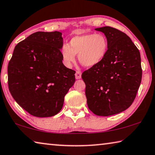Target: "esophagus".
<instances>
[{"label": "esophagus", "instance_id": "esophagus-1", "mask_svg": "<svg viewBox=\"0 0 155 155\" xmlns=\"http://www.w3.org/2000/svg\"><path fill=\"white\" fill-rule=\"evenodd\" d=\"M75 77L77 79H80L81 78V72L80 71H77L75 73Z\"/></svg>", "mask_w": 155, "mask_h": 155}]
</instances>
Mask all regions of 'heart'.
Returning <instances> with one entry per match:
<instances>
[{"label": "heart", "mask_w": 155, "mask_h": 155, "mask_svg": "<svg viewBox=\"0 0 155 155\" xmlns=\"http://www.w3.org/2000/svg\"><path fill=\"white\" fill-rule=\"evenodd\" d=\"M108 49V40L102 34H83L74 36L68 44H64L61 55L66 66H72L75 61V55L78 54L80 63L90 68L104 59Z\"/></svg>", "instance_id": "obj_1"}]
</instances>
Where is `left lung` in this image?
Wrapping results in <instances>:
<instances>
[{
    "label": "left lung",
    "instance_id": "left-lung-1",
    "mask_svg": "<svg viewBox=\"0 0 155 155\" xmlns=\"http://www.w3.org/2000/svg\"><path fill=\"white\" fill-rule=\"evenodd\" d=\"M95 30L104 33L108 51L100 64L84 71L81 77L89 109L107 117L125 110L133 103L142 81L141 58L125 33L110 26Z\"/></svg>",
    "mask_w": 155,
    "mask_h": 155
}]
</instances>
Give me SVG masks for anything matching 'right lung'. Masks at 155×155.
I'll return each instance as SVG.
<instances>
[{
    "mask_svg": "<svg viewBox=\"0 0 155 155\" xmlns=\"http://www.w3.org/2000/svg\"><path fill=\"white\" fill-rule=\"evenodd\" d=\"M61 34L36 32L17 45L8 64V86L13 99L37 117L57 114L75 82V71L62 63Z\"/></svg>",
    "mask_w": 155,
    "mask_h": 155,
    "instance_id": "right-lung-1",
    "label": "right lung"
}]
</instances>
